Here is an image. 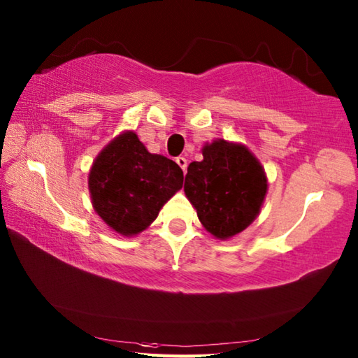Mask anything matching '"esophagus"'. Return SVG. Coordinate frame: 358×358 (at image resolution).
Segmentation results:
<instances>
[{"instance_id":"esophagus-1","label":"esophagus","mask_w":358,"mask_h":358,"mask_svg":"<svg viewBox=\"0 0 358 358\" xmlns=\"http://www.w3.org/2000/svg\"><path fill=\"white\" fill-rule=\"evenodd\" d=\"M177 164L181 167V171L186 172V167H187V159L185 157H178L177 158Z\"/></svg>"}]
</instances>
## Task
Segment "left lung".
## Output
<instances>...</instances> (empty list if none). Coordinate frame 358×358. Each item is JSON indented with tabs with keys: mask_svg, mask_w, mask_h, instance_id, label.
Listing matches in <instances>:
<instances>
[{
	"mask_svg": "<svg viewBox=\"0 0 358 358\" xmlns=\"http://www.w3.org/2000/svg\"><path fill=\"white\" fill-rule=\"evenodd\" d=\"M187 167L185 194L205 230L225 241L258 217L268 192L264 167L239 142L214 139Z\"/></svg>",
	"mask_w": 358,
	"mask_h": 358,
	"instance_id": "obj_1",
	"label": "left lung"
}]
</instances>
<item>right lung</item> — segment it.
<instances>
[{
	"instance_id": "add662e5",
	"label": "right lung",
	"mask_w": 358,
	"mask_h": 358,
	"mask_svg": "<svg viewBox=\"0 0 358 358\" xmlns=\"http://www.w3.org/2000/svg\"><path fill=\"white\" fill-rule=\"evenodd\" d=\"M95 213L120 236H136L158 217L161 208L183 186L177 162L150 153L133 129L103 147L89 171Z\"/></svg>"
}]
</instances>
